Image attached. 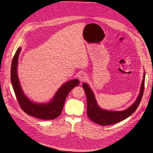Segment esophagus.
<instances>
[{
  "instance_id": "obj_1",
  "label": "esophagus",
  "mask_w": 153,
  "mask_h": 153,
  "mask_svg": "<svg viewBox=\"0 0 153 153\" xmlns=\"http://www.w3.org/2000/svg\"><path fill=\"white\" fill-rule=\"evenodd\" d=\"M87 79V76L85 74H81L79 75V79L81 81H84Z\"/></svg>"
}]
</instances>
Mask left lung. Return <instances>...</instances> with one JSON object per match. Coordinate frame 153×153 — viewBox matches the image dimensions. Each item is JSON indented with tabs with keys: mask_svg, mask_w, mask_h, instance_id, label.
<instances>
[{
	"mask_svg": "<svg viewBox=\"0 0 153 153\" xmlns=\"http://www.w3.org/2000/svg\"><path fill=\"white\" fill-rule=\"evenodd\" d=\"M146 74L144 73L143 79L141 86V89L137 99L135 102L128 108L121 111H112L101 109L98 105L95 95L87 83L82 84L86 94L87 100V115L89 118L95 123L101 126H108L118 123L130 116L138 108L144 89Z\"/></svg>",
	"mask_w": 153,
	"mask_h": 153,
	"instance_id": "left-lung-1",
	"label": "left lung"
}]
</instances>
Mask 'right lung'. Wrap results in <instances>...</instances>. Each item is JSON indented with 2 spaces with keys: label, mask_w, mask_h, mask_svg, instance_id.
Instances as JSON below:
<instances>
[{
  "label": "right lung",
  "mask_w": 153,
  "mask_h": 153,
  "mask_svg": "<svg viewBox=\"0 0 153 153\" xmlns=\"http://www.w3.org/2000/svg\"><path fill=\"white\" fill-rule=\"evenodd\" d=\"M21 51L19 48L12 60L10 70L11 82L16 99L21 109L27 114L39 119L51 120L59 117L63 109L66 98L71 89L79 84L78 79H74L64 84L48 103L39 104L31 101L24 94L17 74L18 57Z\"/></svg>",
  "instance_id": "add662e5"
}]
</instances>
